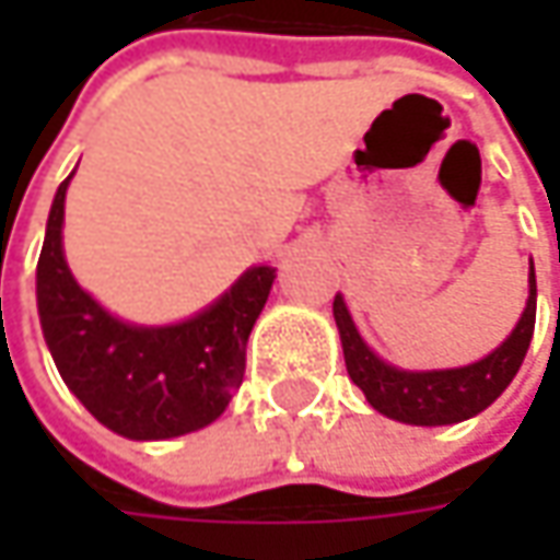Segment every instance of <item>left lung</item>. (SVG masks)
Masks as SVG:
<instances>
[{"mask_svg": "<svg viewBox=\"0 0 560 560\" xmlns=\"http://www.w3.org/2000/svg\"><path fill=\"white\" fill-rule=\"evenodd\" d=\"M334 317L342 339L346 371L364 398L380 415L415 423V427H442L474 418L489 408L508 389V383L521 371L524 355L536 327V273L529 261V299L517 327L505 342L480 361L452 371H398L376 358L355 330V320L346 308L342 295L334 299Z\"/></svg>", "mask_w": 560, "mask_h": 560, "instance_id": "obj_1", "label": "left lung"}]
</instances>
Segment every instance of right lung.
Listing matches in <instances>:
<instances>
[{
    "mask_svg": "<svg viewBox=\"0 0 560 560\" xmlns=\"http://www.w3.org/2000/svg\"><path fill=\"white\" fill-rule=\"evenodd\" d=\"M71 177L55 192L36 265V308L58 374L98 423L127 440L202 430L224 415L243 383L248 334L277 270L248 268L214 305L184 324H124L77 287L65 261L61 224Z\"/></svg>",
    "mask_w": 560,
    "mask_h": 560,
    "instance_id": "1",
    "label": "right lung"
}]
</instances>
